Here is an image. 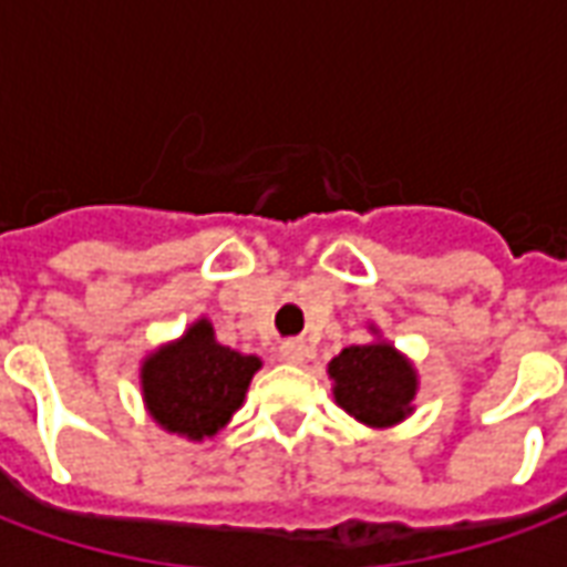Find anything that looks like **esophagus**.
<instances>
[{
    "label": "esophagus",
    "mask_w": 567,
    "mask_h": 567,
    "mask_svg": "<svg viewBox=\"0 0 567 567\" xmlns=\"http://www.w3.org/2000/svg\"><path fill=\"white\" fill-rule=\"evenodd\" d=\"M279 355H282L288 364H303L309 358V346L303 343V340H285V343L279 346Z\"/></svg>",
    "instance_id": "obj_1"
}]
</instances>
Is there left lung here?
Masks as SVG:
<instances>
[{"mask_svg":"<svg viewBox=\"0 0 567 567\" xmlns=\"http://www.w3.org/2000/svg\"><path fill=\"white\" fill-rule=\"evenodd\" d=\"M370 331L377 333V328ZM328 377L333 380V401L364 425L392 427L413 413L416 368L385 340L343 349L331 358Z\"/></svg>","mask_w":567,"mask_h":567,"instance_id":"left-lung-1","label":"left lung"}]
</instances>
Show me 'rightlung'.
<instances>
[{
    "instance_id": "1",
    "label": "right lung",
    "mask_w": 567,
    "mask_h": 567,
    "mask_svg": "<svg viewBox=\"0 0 567 567\" xmlns=\"http://www.w3.org/2000/svg\"><path fill=\"white\" fill-rule=\"evenodd\" d=\"M258 355H243L215 340L209 319H197L178 340L142 361V398L151 419L178 437L206 440L243 406Z\"/></svg>"
}]
</instances>
